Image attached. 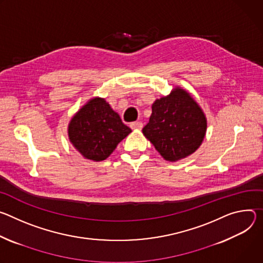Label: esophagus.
Segmentation results:
<instances>
[{"instance_id": "obj_1", "label": "esophagus", "mask_w": 263, "mask_h": 263, "mask_svg": "<svg viewBox=\"0 0 263 263\" xmlns=\"http://www.w3.org/2000/svg\"><path fill=\"white\" fill-rule=\"evenodd\" d=\"M142 127H143V124H142V122H140V121L130 123V128H132V129H142Z\"/></svg>"}]
</instances>
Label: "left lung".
<instances>
[{"label":"left lung","instance_id":"1","mask_svg":"<svg viewBox=\"0 0 263 263\" xmlns=\"http://www.w3.org/2000/svg\"><path fill=\"white\" fill-rule=\"evenodd\" d=\"M149 122L142 129L158 153L169 162L192 155L207 132L206 115L191 94L177 85L153 103Z\"/></svg>","mask_w":263,"mask_h":263}]
</instances>
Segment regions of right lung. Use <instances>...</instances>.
Returning a JSON list of instances; mask_svg holds the SVG:
<instances>
[{
  "label": "right lung",
  "mask_w": 263,
  "mask_h": 263,
  "mask_svg": "<svg viewBox=\"0 0 263 263\" xmlns=\"http://www.w3.org/2000/svg\"><path fill=\"white\" fill-rule=\"evenodd\" d=\"M132 133L118 112L104 98L94 97L72 117L68 136L74 148L87 160L107 159L125 137Z\"/></svg>",
  "instance_id": "add662e5"
}]
</instances>
